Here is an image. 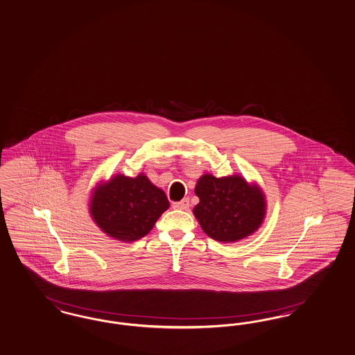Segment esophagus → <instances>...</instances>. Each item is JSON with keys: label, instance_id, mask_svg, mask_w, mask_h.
<instances>
[{"label": "esophagus", "instance_id": "1", "mask_svg": "<svg viewBox=\"0 0 355 355\" xmlns=\"http://www.w3.org/2000/svg\"><path fill=\"white\" fill-rule=\"evenodd\" d=\"M189 206H190V200H189L187 198H184L181 202L173 203V208H174V209H187Z\"/></svg>", "mask_w": 355, "mask_h": 355}]
</instances>
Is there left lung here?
Here are the masks:
<instances>
[{
  "instance_id": "left-lung-1",
  "label": "left lung",
  "mask_w": 355,
  "mask_h": 355,
  "mask_svg": "<svg viewBox=\"0 0 355 355\" xmlns=\"http://www.w3.org/2000/svg\"><path fill=\"white\" fill-rule=\"evenodd\" d=\"M199 203L194 215L211 239L223 243L241 240L257 231L265 216V198L257 186L239 175L216 178L205 174L196 182Z\"/></svg>"
}]
</instances>
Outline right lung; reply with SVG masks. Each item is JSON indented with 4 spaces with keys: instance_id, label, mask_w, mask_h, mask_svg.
Listing matches in <instances>:
<instances>
[{
    "instance_id": "1",
    "label": "right lung",
    "mask_w": 355,
    "mask_h": 355,
    "mask_svg": "<svg viewBox=\"0 0 355 355\" xmlns=\"http://www.w3.org/2000/svg\"><path fill=\"white\" fill-rule=\"evenodd\" d=\"M168 208L165 193L150 184L146 175H115L96 190L90 214L103 232L130 243L149 233Z\"/></svg>"
}]
</instances>
